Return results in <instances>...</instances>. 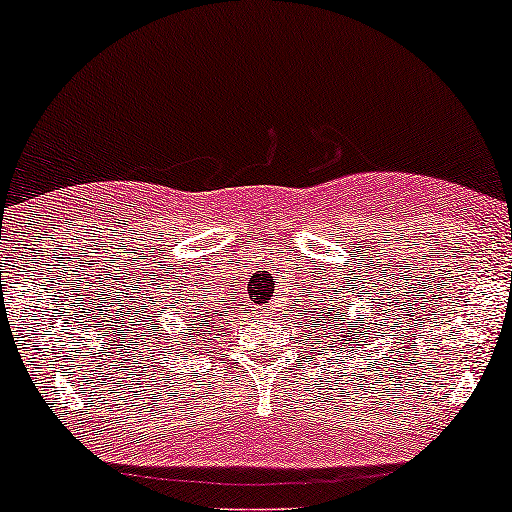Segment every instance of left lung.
<instances>
[{"label":"left lung","instance_id":"8db88e82","mask_svg":"<svg viewBox=\"0 0 512 512\" xmlns=\"http://www.w3.org/2000/svg\"><path fill=\"white\" fill-rule=\"evenodd\" d=\"M322 300H317L315 305L310 307L307 312V320H302V327L307 329V337H320L324 339L322 349L327 351V344L332 346V354L339 349L349 351L354 356L356 349L364 346V339L371 337V329L373 324L378 322V310L371 305L373 302H381L378 307H383V298H378L376 290H351L339 285V288H329V293L320 290ZM381 327H388L386 322ZM315 328L316 332L312 333L311 329ZM383 332V329H381ZM381 337V334H378ZM376 339V334H373Z\"/></svg>","mask_w":512,"mask_h":512}]
</instances>
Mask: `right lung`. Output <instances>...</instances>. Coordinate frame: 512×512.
<instances>
[{"label": "right lung", "mask_w": 512, "mask_h": 512, "mask_svg": "<svg viewBox=\"0 0 512 512\" xmlns=\"http://www.w3.org/2000/svg\"><path fill=\"white\" fill-rule=\"evenodd\" d=\"M153 307H156V312L151 310V315L146 317V337L153 354L163 356V361L178 359V356L188 351L190 344L200 342V339L205 342L210 334L219 329V310L207 307V302L197 300V295H188V298L178 302H168L161 295L158 305L153 302ZM166 311H173L184 322L189 333L193 334L192 340H180L177 337V328L173 330L172 325L167 324Z\"/></svg>", "instance_id": "add662e5"}]
</instances>
